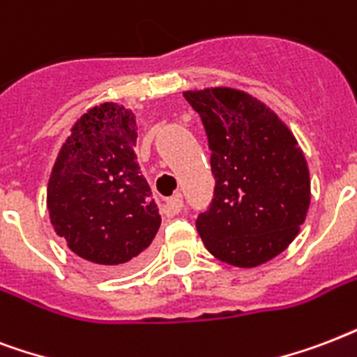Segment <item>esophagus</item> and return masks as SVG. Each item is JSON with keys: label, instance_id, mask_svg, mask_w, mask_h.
Here are the masks:
<instances>
[{"label": "esophagus", "instance_id": "esophagus-1", "mask_svg": "<svg viewBox=\"0 0 357 357\" xmlns=\"http://www.w3.org/2000/svg\"><path fill=\"white\" fill-rule=\"evenodd\" d=\"M182 210V195L181 193H176L173 197H167L165 199V204H164V212L167 216H176L178 212Z\"/></svg>", "mask_w": 357, "mask_h": 357}]
</instances>
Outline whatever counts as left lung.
<instances>
[{
    "instance_id": "left-lung-1",
    "label": "left lung",
    "mask_w": 357,
    "mask_h": 357,
    "mask_svg": "<svg viewBox=\"0 0 357 357\" xmlns=\"http://www.w3.org/2000/svg\"><path fill=\"white\" fill-rule=\"evenodd\" d=\"M208 137L214 199L195 222L220 261L253 268L296 238L311 201L309 169L296 137L244 91H186Z\"/></svg>"
}]
</instances>
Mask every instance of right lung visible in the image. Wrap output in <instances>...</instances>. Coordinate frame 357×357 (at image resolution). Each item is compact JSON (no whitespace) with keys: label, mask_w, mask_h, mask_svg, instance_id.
Here are the masks:
<instances>
[{"label":"right lung","mask_w":357,"mask_h":357,"mask_svg":"<svg viewBox=\"0 0 357 357\" xmlns=\"http://www.w3.org/2000/svg\"><path fill=\"white\" fill-rule=\"evenodd\" d=\"M135 119L106 102L78 119L48 182L55 233L104 270L139 264L158 233V206L134 153Z\"/></svg>","instance_id":"add662e5"}]
</instances>
